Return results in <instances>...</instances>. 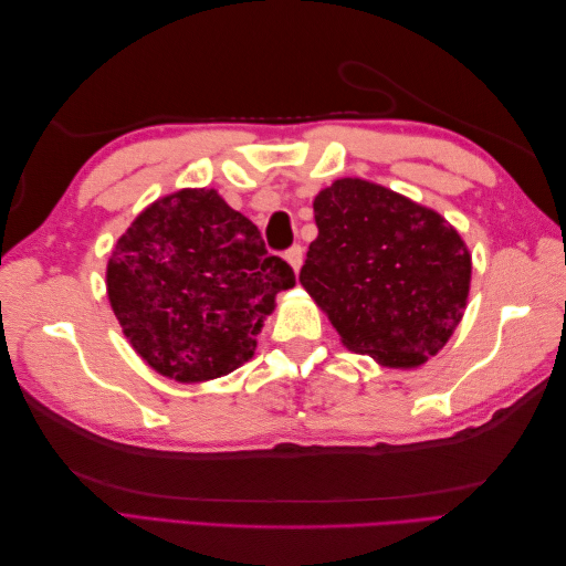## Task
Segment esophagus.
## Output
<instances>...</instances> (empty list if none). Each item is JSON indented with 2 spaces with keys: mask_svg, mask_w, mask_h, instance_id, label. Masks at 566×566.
I'll list each match as a JSON object with an SVG mask.
<instances>
[{
  "mask_svg": "<svg viewBox=\"0 0 566 566\" xmlns=\"http://www.w3.org/2000/svg\"><path fill=\"white\" fill-rule=\"evenodd\" d=\"M284 258H286V262L292 264V270L298 272V270H302V264H304V248L302 245H292L290 250H286Z\"/></svg>",
  "mask_w": 566,
  "mask_h": 566,
  "instance_id": "esophagus-1",
  "label": "esophagus"
}]
</instances>
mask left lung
I'll list each match as a JSON object with an SVG mask.
<instances>
[{
	"instance_id": "8db88e82",
	"label": "left lung",
	"mask_w": 566,
	"mask_h": 566,
	"mask_svg": "<svg viewBox=\"0 0 566 566\" xmlns=\"http://www.w3.org/2000/svg\"><path fill=\"white\" fill-rule=\"evenodd\" d=\"M318 238L298 282L343 343L384 367H418L462 321L472 258L460 233L396 191L345 177L314 201Z\"/></svg>"
}]
</instances>
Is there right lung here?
Instances as JSON below:
<instances>
[{"label": "right lung", "mask_w": 566, "mask_h": 566, "mask_svg": "<svg viewBox=\"0 0 566 566\" xmlns=\"http://www.w3.org/2000/svg\"><path fill=\"white\" fill-rule=\"evenodd\" d=\"M294 270L213 189H182L118 238L106 292L124 335L175 381L223 377L252 357Z\"/></svg>", "instance_id": "1"}]
</instances>
